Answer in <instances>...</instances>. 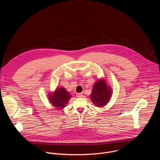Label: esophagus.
Listing matches in <instances>:
<instances>
[{
    "label": "esophagus",
    "mask_w": 160,
    "mask_h": 160,
    "mask_svg": "<svg viewBox=\"0 0 160 160\" xmlns=\"http://www.w3.org/2000/svg\"><path fill=\"white\" fill-rule=\"evenodd\" d=\"M77 98H82L83 95L82 93H78V94H77Z\"/></svg>",
    "instance_id": "obj_1"
}]
</instances>
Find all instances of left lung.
Wrapping results in <instances>:
<instances>
[{
	"mask_svg": "<svg viewBox=\"0 0 160 160\" xmlns=\"http://www.w3.org/2000/svg\"><path fill=\"white\" fill-rule=\"evenodd\" d=\"M111 96V90L106 85L104 80H99L94 85L90 99L98 107H102L109 102Z\"/></svg>",
	"mask_w": 160,
	"mask_h": 160,
	"instance_id": "obj_1",
	"label": "left lung"
}]
</instances>
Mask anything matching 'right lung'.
<instances>
[{
	"label": "right lung",
	"mask_w": 160,
	"mask_h": 160,
	"mask_svg": "<svg viewBox=\"0 0 160 160\" xmlns=\"http://www.w3.org/2000/svg\"><path fill=\"white\" fill-rule=\"evenodd\" d=\"M49 102L56 108L61 109L66 105L72 96L66 90L61 87H58L52 94H49Z\"/></svg>",
	"instance_id": "add662e5"
}]
</instances>
